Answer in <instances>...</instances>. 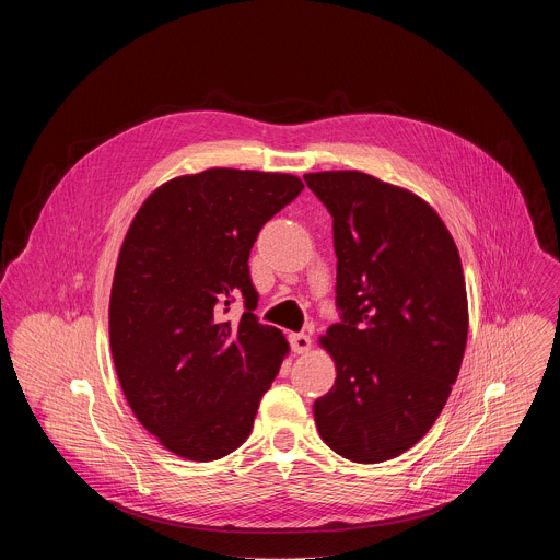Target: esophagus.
Returning <instances> with one entry per match:
<instances>
[{"instance_id": "esophagus-1", "label": "esophagus", "mask_w": 560, "mask_h": 560, "mask_svg": "<svg viewBox=\"0 0 560 560\" xmlns=\"http://www.w3.org/2000/svg\"><path fill=\"white\" fill-rule=\"evenodd\" d=\"M290 346H292L294 354H305L312 348V339L303 332H292L290 335Z\"/></svg>"}]
</instances>
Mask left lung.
<instances>
[{
  "mask_svg": "<svg viewBox=\"0 0 560 560\" xmlns=\"http://www.w3.org/2000/svg\"><path fill=\"white\" fill-rule=\"evenodd\" d=\"M332 214L341 324L318 339L335 359L314 401L322 439L343 458L381 463L439 419L467 343V292L454 238L415 192L359 171L310 173Z\"/></svg>",
  "mask_w": 560,
  "mask_h": 560,
  "instance_id": "left-lung-1",
  "label": "left lung"
}]
</instances>
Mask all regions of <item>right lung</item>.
<instances>
[{
    "label": "right lung",
    "mask_w": 560,
    "mask_h": 560,
    "mask_svg": "<svg viewBox=\"0 0 560 560\" xmlns=\"http://www.w3.org/2000/svg\"><path fill=\"white\" fill-rule=\"evenodd\" d=\"M301 190L285 173L210 168L159 186L126 232L108 307L113 361L139 423L182 458L242 445L290 350L255 316L248 259ZM234 298L247 312L230 323Z\"/></svg>",
    "instance_id": "add662e5"
}]
</instances>
